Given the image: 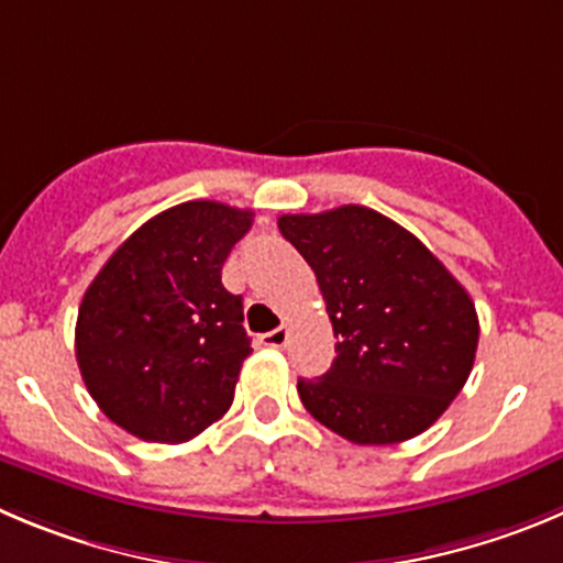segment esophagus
<instances>
[{"instance_id": "34e87169", "label": "esophagus", "mask_w": 563, "mask_h": 563, "mask_svg": "<svg viewBox=\"0 0 563 563\" xmlns=\"http://www.w3.org/2000/svg\"><path fill=\"white\" fill-rule=\"evenodd\" d=\"M288 328L286 324H280V328L277 330H272V333H264L261 335V344H266V346H275V350H283V346L288 344Z\"/></svg>"}]
</instances>
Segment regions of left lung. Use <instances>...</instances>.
Wrapping results in <instances>:
<instances>
[{
    "label": "left lung",
    "mask_w": 563,
    "mask_h": 563,
    "mask_svg": "<svg viewBox=\"0 0 563 563\" xmlns=\"http://www.w3.org/2000/svg\"><path fill=\"white\" fill-rule=\"evenodd\" d=\"M308 261L335 333L322 377H299L313 419L353 444L428 430L475 364V302L413 233L364 205L277 219Z\"/></svg>",
    "instance_id": "left-lung-1"
}]
</instances>
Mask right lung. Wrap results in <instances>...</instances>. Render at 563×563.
Masks as SVG:
<instances>
[{"label":"right lung","mask_w":563,"mask_h":563,"mask_svg":"<svg viewBox=\"0 0 563 563\" xmlns=\"http://www.w3.org/2000/svg\"><path fill=\"white\" fill-rule=\"evenodd\" d=\"M250 228L252 210L194 199L141 224L99 269L75 350L110 422L180 444L228 413L252 346L222 266Z\"/></svg>","instance_id":"1"}]
</instances>
